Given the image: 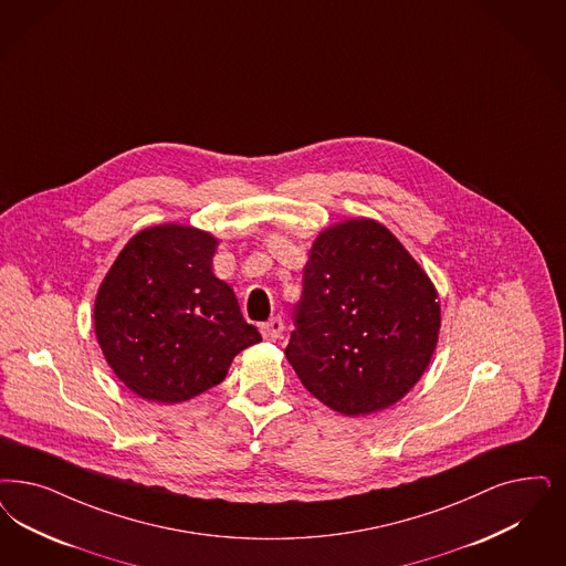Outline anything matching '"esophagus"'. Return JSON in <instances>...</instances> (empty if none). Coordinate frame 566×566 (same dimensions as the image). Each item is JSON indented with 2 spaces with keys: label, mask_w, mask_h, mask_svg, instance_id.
<instances>
[{
  "label": "esophagus",
  "mask_w": 566,
  "mask_h": 566,
  "mask_svg": "<svg viewBox=\"0 0 566 566\" xmlns=\"http://www.w3.org/2000/svg\"><path fill=\"white\" fill-rule=\"evenodd\" d=\"M282 332H284V322L280 317H273L268 324L261 326V334L265 340H277L282 338Z\"/></svg>",
  "instance_id": "obj_1"
}]
</instances>
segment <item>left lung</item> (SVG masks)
<instances>
[{"label": "left lung", "mask_w": 566, "mask_h": 566, "mask_svg": "<svg viewBox=\"0 0 566 566\" xmlns=\"http://www.w3.org/2000/svg\"><path fill=\"white\" fill-rule=\"evenodd\" d=\"M286 357L303 387L343 416L403 399L429 368L441 305L429 273L374 219L319 232L303 270Z\"/></svg>", "instance_id": "obj_1"}]
</instances>
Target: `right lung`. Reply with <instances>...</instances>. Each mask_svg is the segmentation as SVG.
Masks as SVG:
<instances>
[{
    "instance_id": "add662e5",
    "label": "right lung",
    "mask_w": 566,
    "mask_h": 566,
    "mask_svg": "<svg viewBox=\"0 0 566 566\" xmlns=\"http://www.w3.org/2000/svg\"><path fill=\"white\" fill-rule=\"evenodd\" d=\"M219 240L192 226L137 232L99 284L94 328L118 380L155 403L219 385L235 355L261 340L234 291L213 273Z\"/></svg>"
}]
</instances>
